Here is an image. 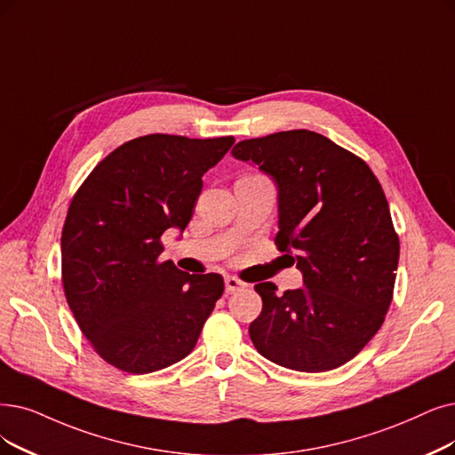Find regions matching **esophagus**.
<instances>
[{
    "mask_svg": "<svg viewBox=\"0 0 455 455\" xmlns=\"http://www.w3.org/2000/svg\"><path fill=\"white\" fill-rule=\"evenodd\" d=\"M244 287H246V283L243 280H239V278H235V276H228L226 278V293L228 295L235 293V291H241Z\"/></svg>",
    "mask_w": 455,
    "mask_h": 455,
    "instance_id": "1",
    "label": "esophagus"
}]
</instances>
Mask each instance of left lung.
<instances>
[{"instance_id":"obj_1","label":"left lung","mask_w":455,"mask_h":455,"mask_svg":"<svg viewBox=\"0 0 455 455\" xmlns=\"http://www.w3.org/2000/svg\"><path fill=\"white\" fill-rule=\"evenodd\" d=\"M231 155L276 183L275 243L304 280L283 295L272 282L256 285L263 310L248 329L251 343L295 371L343 366L392 302L399 239L383 188L364 160L312 131L243 140Z\"/></svg>"}]
</instances>
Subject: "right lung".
Returning a JSON list of instances; mask_svg holds the SVG:
<instances>
[{
    "label": "right lung",
    "instance_id": "obj_1",
    "mask_svg": "<svg viewBox=\"0 0 455 455\" xmlns=\"http://www.w3.org/2000/svg\"><path fill=\"white\" fill-rule=\"evenodd\" d=\"M233 143L131 140L72 197L61 233L65 297L84 336L117 370L141 375L183 360L222 297L220 275H188L158 258L162 233L188 226L204 173Z\"/></svg>",
    "mask_w": 455,
    "mask_h": 455
}]
</instances>
